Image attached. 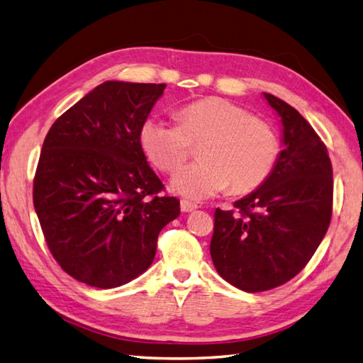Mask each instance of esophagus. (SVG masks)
Wrapping results in <instances>:
<instances>
[{
  "label": "esophagus",
  "mask_w": 363,
  "mask_h": 363,
  "mask_svg": "<svg viewBox=\"0 0 363 363\" xmlns=\"http://www.w3.org/2000/svg\"><path fill=\"white\" fill-rule=\"evenodd\" d=\"M196 209H198V206L195 203L187 201V199H182V201H181V211L182 212L190 213V212H195Z\"/></svg>",
  "instance_id": "34e87169"
}]
</instances>
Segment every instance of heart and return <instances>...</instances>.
Wrapping results in <instances>:
<instances>
[{
    "instance_id": "heart-1",
    "label": "heart",
    "mask_w": 363,
    "mask_h": 363,
    "mask_svg": "<svg viewBox=\"0 0 363 363\" xmlns=\"http://www.w3.org/2000/svg\"><path fill=\"white\" fill-rule=\"evenodd\" d=\"M177 121L148 118L140 145L151 164L173 174L187 160L191 145L199 160L184 167L172 187L189 199L211 198L230 186L233 194L259 189L279 160L281 142L268 121L225 98H206L184 106Z\"/></svg>"
}]
</instances>
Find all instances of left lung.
<instances>
[{
	"label": "left lung",
	"mask_w": 363,
	"mask_h": 363,
	"mask_svg": "<svg viewBox=\"0 0 363 363\" xmlns=\"http://www.w3.org/2000/svg\"><path fill=\"white\" fill-rule=\"evenodd\" d=\"M279 113L284 150L272 176L213 213L211 256L234 287L256 293L279 287L303 269L326 235L334 181L326 145L295 107L264 94Z\"/></svg>",
	"instance_id": "obj_1"
}]
</instances>
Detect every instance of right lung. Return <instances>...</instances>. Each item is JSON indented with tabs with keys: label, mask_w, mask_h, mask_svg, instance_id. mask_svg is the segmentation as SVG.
Here are the masks:
<instances>
[{
	"label": "right lung",
	"mask_w": 363,
	"mask_h": 363,
	"mask_svg": "<svg viewBox=\"0 0 363 363\" xmlns=\"http://www.w3.org/2000/svg\"><path fill=\"white\" fill-rule=\"evenodd\" d=\"M165 84L106 81L52 123L33 201L52 257L76 281L113 289L152 264L179 199L150 168L140 128Z\"/></svg>",
	"instance_id": "obj_1"
}]
</instances>
